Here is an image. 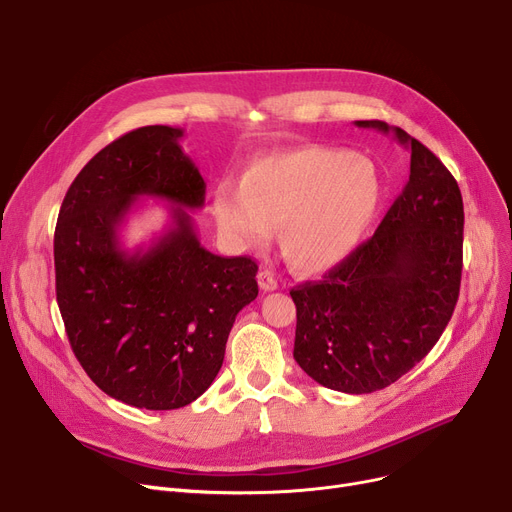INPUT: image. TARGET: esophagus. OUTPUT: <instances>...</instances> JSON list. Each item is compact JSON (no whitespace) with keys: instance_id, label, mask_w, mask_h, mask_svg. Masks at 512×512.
I'll use <instances>...</instances> for the list:
<instances>
[{"instance_id":"obj_1","label":"esophagus","mask_w":512,"mask_h":512,"mask_svg":"<svg viewBox=\"0 0 512 512\" xmlns=\"http://www.w3.org/2000/svg\"><path fill=\"white\" fill-rule=\"evenodd\" d=\"M257 282H259L261 290H265V292H272V290L278 288V280L274 278L272 272H267V270H261V272L257 274Z\"/></svg>"}]
</instances>
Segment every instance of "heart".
<instances>
[{
  "label": "heart",
  "mask_w": 512,
  "mask_h": 512,
  "mask_svg": "<svg viewBox=\"0 0 512 512\" xmlns=\"http://www.w3.org/2000/svg\"><path fill=\"white\" fill-rule=\"evenodd\" d=\"M382 195V174L369 157L305 145L253 159L238 188L218 186L213 215L242 249L263 247L278 228L284 261L319 276L357 251Z\"/></svg>",
  "instance_id": "1"
}]
</instances>
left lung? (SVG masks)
<instances>
[{"mask_svg": "<svg viewBox=\"0 0 512 512\" xmlns=\"http://www.w3.org/2000/svg\"><path fill=\"white\" fill-rule=\"evenodd\" d=\"M411 176L375 234L321 282L290 290L297 305L294 361L317 384L346 394L382 390L440 340L459 301L463 197L442 161L398 126Z\"/></svg>", "mask_w": 512, "mask_h": 512, "instance_id": "1", "label": "left lung"}]
</instances>
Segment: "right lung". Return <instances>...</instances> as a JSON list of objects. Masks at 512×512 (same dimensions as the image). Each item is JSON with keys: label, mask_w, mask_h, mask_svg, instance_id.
<instances>
[{"label": "right lung", "mask_w": 512, "mask_h": 512, "mask_svg": "<svg viewBox=\"0 0 512 512\" xmlns=\"http://www.w3.org/2000/svg\"><path fill=\"white\" fill-rule=\"evenodd\" d=\"M182 128L143 126L103 147L64 197L53 259L72 351L89 378L124 405L172 411L215 380L242 307L257 299V263L220 257L191 213L205 180L182 147ZM173 207L149 246L126 250L121 226L139 198Z\"/></svg>", "instance_id": "obj_1"}]
</instances>
